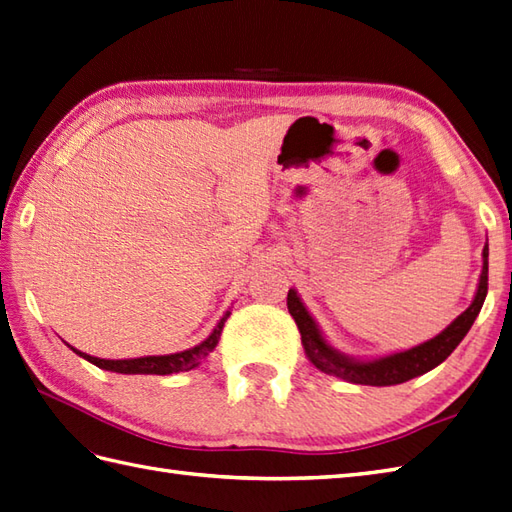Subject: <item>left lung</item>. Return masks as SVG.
Wrapping results in <instances>:
<instances>
[{
    "instance_id": "left-lung-1",
    "label": "left lung",
    "mask_w": 512,
    "mask_h": 512,
    "mask_svg": "<svg viewBox=\"0 0 512 512\" xmlns=\"http://www.w3.org/2000/svg\"><path fill=\"white\" fill-rule=\"evenodd\" d=\"M486 290H489V242H486L482 251V272L478 279V288H475L473 301L467 310L451 320L441 334H436L434 338L417 344V347L379 355V358H355V355H347L336 349L325 338L323 329H320L316 318L307 310L299 292L294 288H290L288 292V310L296 327L301 331V342L307 360L320 373L334 375L344 379V382L362 386H395L425 375L454 353L462 338L469 334L473 320L478 318L482 303L486 299Z\"/></svg>"
}]
</instances>
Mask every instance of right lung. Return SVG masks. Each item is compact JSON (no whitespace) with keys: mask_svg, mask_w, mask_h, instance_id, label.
I'll return each instance as SVG.
<instances>
[{"mask_svg":"<svg viewBox=\"0 0 512 512\" xmlns=\"http://www.w3.org/2000/svg\"><path fill=\"white\" fill-rule=\"evenodd\" d=\"M231 312H224V316L218 320V325L213 327L211 334L202 340L200 344L192 349L170 353V355H146V358H133V360H102V358H93V355H87L82 351H76L80 358H85L87 362L95 364L98 368H104V371L111 373H122V375H170L178 371H189V368L198 366L202 360L207 358L213 349L218 347V340L222 334V327L227 323V318Z\"/></svg>","mask_w":512,"mask_h":512,"instance_id":"add662e5","label":"right lung"}]
</instances>
